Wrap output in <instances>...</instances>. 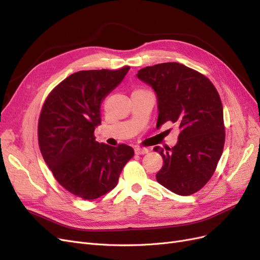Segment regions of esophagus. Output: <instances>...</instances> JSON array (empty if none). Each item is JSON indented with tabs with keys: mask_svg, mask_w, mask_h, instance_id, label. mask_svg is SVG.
<instances>
[{
	"mask_svg": "<svg viewBox=\"0 0 260 260\" xmlns=\"http://www.w3.org/2000/svg\"><path fill=\"white\" fill-rule=\"evenodd\" d=\"M135 153L137 155H144L148 153V148H141V147H136L135 148Z\"/></svg>",
	"mask_w": 260,
	"mask_h": 260,
	"instance_id": "34e87169",
	"label": "esophagus"
}]
</instances>
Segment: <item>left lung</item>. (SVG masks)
Wrapping results in <instances>:
<instances>
[{"label":"left lung","mask_w":260,"mask_h":260,"mask_svg":"<svg viewBox=\"0 0 260 260\" xmlns=\"http://www.w3.org/2000/svg\"><path fill=\"white\" fill-rule=\"evenodd\" d=\"M138 79L156 93L158 118L179 128L177 144L154 147L164 160L157 182L178 195H191L214 175L224 145L221 100L205 76L179 62H162L139 70Z\"/></svg>","instance_id":"obj_1"}]
</instances>
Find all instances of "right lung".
<instances>
[{"mask_svg": "<svg viewBox=\"0 0 260 260\" xmlns=\"http://www.w3.org/2000/svg\"><path fill=\"white\" fill-rule=\"evenodd\" d=\"M129 69L75 73L50 93L42 107L38 136L43 159L58 183L83 200L113 190L135 155L131 146H109L94 137L101 123V104Z\"/></svg>", "mask_w": 260, "mask_h": 260, "instance_id": "add662e5", "label": "right lung"}]
</instances>
